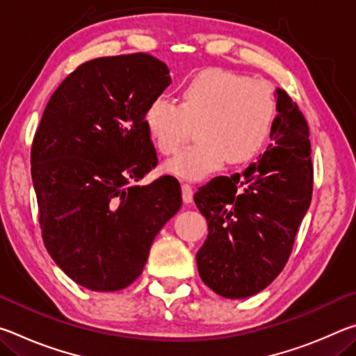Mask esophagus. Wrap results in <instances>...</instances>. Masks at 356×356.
Wrapping results in <instances>:
<instances>
[{
    "mask_svg": "<svg viewBox=\"0 0 356 356\" xmlns=\"http://www.w3.org/2000/svg\"><path fill=\"white\" fill-rule=\"evenodd\" d=\"M182 197L185 204H190L193 201V186L190 184H182Z\"/></svg>",
    "mask_w": 356,
    "mask_h": 356,
    "instance_id": "34e87169",
    "label": "esophagus"
}]
</instances>
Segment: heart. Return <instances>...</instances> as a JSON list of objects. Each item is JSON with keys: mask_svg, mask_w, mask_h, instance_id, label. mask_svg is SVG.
Masks as SVG:
<instances>
[{"mask_svg": "<svg viewBox=\"0 0 356 356\" xmlns=\"http://www.w3.org/2000/svg\"><path fill=\"white\" fill-rule=\"evenodd\" d=\"M180 102L159 95L149 102L144 124L156 149L172 155L190 140L195 146L166 163L185 179H202L225 163L250 161L267 141L276 113L267 84L221 69L202 70L180 84Z\"/></svg>", "mask_w": 356, "mask_h": 356, "instance_id": "1", "label": "heart"}]
</instances>
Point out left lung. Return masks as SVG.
I'll use <instances>...</instances> for the list:
<instances>
[{
  "mask_svg": "<svg viewBox=\"0 0 356 356\" xmlns=\"http://www.w3.org/2000/svg\"><path fill=\"white\" fill-rule=\"evenodd\" d=\"M267 150L242 172L200 186L195 202L209 236L196 254L204 284L225 298H246L267 287L291 256L312 196L308 122L284 89Z\"/></svg>",
  "mask_w": 356,
  "mask_h": 356,
  "instance_id": "8db88e82",
  "label": "left lung"
}]
</instances>
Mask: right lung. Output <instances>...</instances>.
<instances>
[{
  "label": "right lung",
  "mask_w": 356,
  "mask_h": 356,
  "mask_svg": "<svg viewBox=\"0 0 356 356\" xmlns=\"http://www.w3.org/2000/svg\"><path fill=\"white\" fill-rule=\"evenodd\" d=\"M170 84L166 64L146 53L97 58L78 65L45 106L31 147L42 238L89 291L130 286L182 206L176 177L136 185L159 163L144 111Z\"/></svg>",
  "instance_id": "obj_1"
}]
</instances>
